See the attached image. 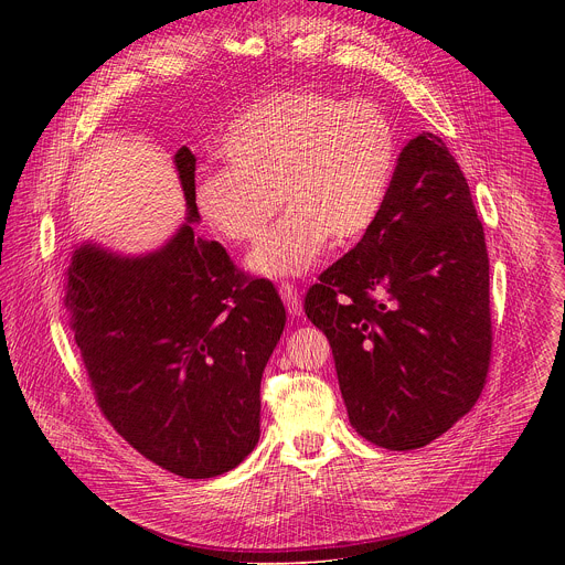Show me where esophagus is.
Listing matches in <instances>:
<instances>
[{"label":"esophagus","mask_w":565,"mask_h":565,"mask_svg":"<svg viewBox=\"0 0 565 565\" xmlns=\"http://www.w3.org/2000/svg\"><path fill=\"white\" fill-rule=\"evenodd\" d=\"M279 295H281V300H284V305H286L290 316H300L302 313V298H300L298 288L290 286V284H281L279 286Z\"/></svg>","instance_id":"1"}]
</instances>
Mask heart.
<instances>
[{"label":"heart","instance_id":"1","mask_svg":"<svg viewBox=\"0 0 565 565\" xmlns=\"http://www.w3.org/2000/svg\"><path fill=\"white\" fill-rule=\"evenodd\" d=\"M224 167L196 175L194 205L220 241H258L279 201L288 207L249 256L263 277H298L330 241L352 245L387 201L398 137L392 118L366 98L281 92L254 103L222 139Z\"/></svg>","mask_w":565,"mask_h":565}]
</instances>
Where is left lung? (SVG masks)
Listing matches in <instances>:
<instances>
[{
	"label": "left lung",
	"mask_w": 565,
	"mask_h": 565,
	"mask_svg": "<svg viewBox=\"0 0 565 565\" xmlns=\"http://www.w3.org/2000/svg\"><path fill=\"white\" fill-rule=\"evenodd\" d=\"M305 313L330 339L350 426L377 447H426L479 401L490 260L467 178L437 135L403 148L377 222L309 288Z\"/></svg>",
	"instance_id": "1"
}]
</instances>
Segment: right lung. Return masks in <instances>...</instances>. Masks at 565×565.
Returning <instances> with one entry per match:
<instances>
[{
    "mask_svg": "<svg viewBox=\"0 0 565 565\" xmlns=\"http://www.w3.org/2000/svg\"><path fill=\"white\" fill-rule=\"evenodd\" d=\"M188 222L146 256L75 249L66 307L105 419L132 449L183 479L241 465L260 435V377L284 332L273 281L245 275L190 222L196 158H173Z\"/></svg>",
    "mask_w": 565,
    "mask_h": 565,
    "instance_id": "right-lung-1",
    "label": "right lung"
}]
</instances>
